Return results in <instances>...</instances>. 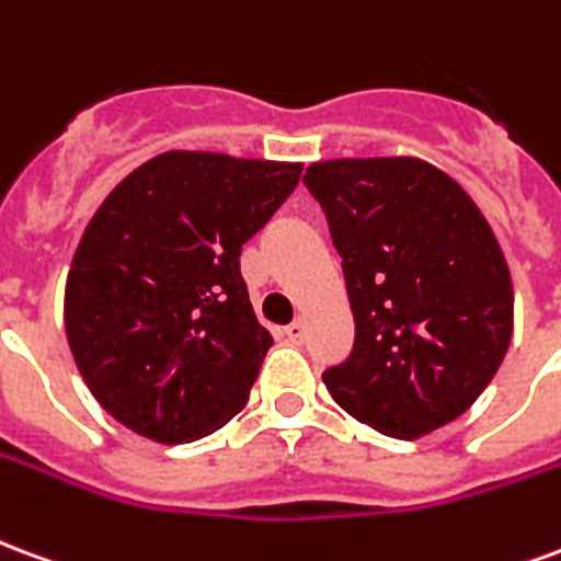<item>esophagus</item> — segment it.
<instances>
[{
    "label": "esophagus",
    "mask_w": 561,
    "mask_h": 561,
    "mask_svg": "<svg viewBox=\"0 0 561 561\" xmlns=\"http://www.w3.org/2000/svg\"><path fill=\"white\" fill-rule=\"evenodd\" d=\"M282 333H285V340L291 342V345H300V342H304V321H291V324H288V328L282 330Z\"/></svg>",
    "instance_id": "obj_1"
}]
</instances>
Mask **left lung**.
<instances>
[{
    "instance_id": "left-lung-1",
    "label": "left lung",
    "mask_w": 561,
    "mask_h": 561,
    "mask_svg": "<svg viewBox=\"0 0 561 561\" xmlns=\"http://www.w3.org/2000/svg\"><path fill=\"white\" fill-rule=\"evenodd\" d=\"M304 185L328 219L354 312V348L324 369L330 397L378 433L457 421L493 381L514 291L490 225L421 159H333Z\"/></svg>"
}]
</instances>
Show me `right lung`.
I'll use <instances>...</instances> for the list:
<instances>
[{"label":"right lung","instance_id":"add662e5","mask_svg":"<svg viewBox=\"0 0 561 561\" xmlns=\"http://www.w3.org/2000/svg\"><path fill=\"white\" fill-rule=\"evenodd\" d=\"M304 164L164 152L104 197L66 285V333L107 414L164 445L216 433L249 400L273 345L240 252Z\"/></svg>","mask_w":561,"mask_h":561}]
</instances>
